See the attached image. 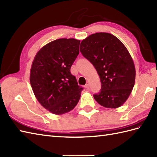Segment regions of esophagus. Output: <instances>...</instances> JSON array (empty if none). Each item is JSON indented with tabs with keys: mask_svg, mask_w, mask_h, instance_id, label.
Masks as SVG:
<instances>
[{
	"mask_svg": "<svg viewBox=\"0 0 157 157\" xmlns=\"http://www.w3.org/2000/svg\"><path fill=\"white\" fill-rule=\"evenodd\" d=\"M84 88H86V89H89V88H90V84H89L88 82L86 83V85L84 86Z\"/></svg>",
	"mask_w": 157,
	"mask_h": 157,
	"instance_id": "esophagus-1",
	"label": "esophagus"
}]
</instances>
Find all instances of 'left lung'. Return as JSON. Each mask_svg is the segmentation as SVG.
Listing matches in <instances>:
<instances>
[{
    "label": "left lung",
    "mask_w": 157,
    "mask_h": 157,
    "mask_svg": "<svg viewBox=\"0 0 157 157\" xmlns=\"http://www.w3.org/2000/svg\"><path fill=\"white\" fill-rule=\"evenodd\" d=\"M80 52L94 65L100 77L101 89L94 98L106 108L123 105L134 88L136 69L124 44L113 34L100 32L81 42Z\"/></svg>",
    "instance_id": "8db88e82"
}]
</instances>
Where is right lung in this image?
Segmentation results:
<instances>
[{
  "label": "right lung",
  "mask_w": 157,
  "mask_h": 157,
  "mask_svg": "<svg viewBox=\"0 0 157 157\" xmlns=\"http://www.w3.org/2000/svg\"><path fill=\"white\" fill-rule=\"evenodd\" d=\"M80 40L61 38L48 43L35 56L29 80L36 98L43 107L55 115L75 108L83 88L70 69L79 55Z\"/></svg>",
  "instance_id": "right-lung-1"
}]
</instances>
